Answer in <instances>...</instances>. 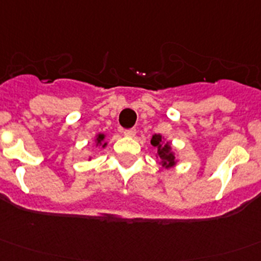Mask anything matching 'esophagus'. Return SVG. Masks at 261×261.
I'll return each instance as SVG.
<instances>
[{
	"label": "esophagus",
	"instance_id": "obj_1",
	"mask_svg": "<svg viewBox=\"0 0 261 261\" xmlns=\"http://www.w3.org/2000/svg\"><path fill=\"white\" fill-rule=\"evenodd\" d=\"M124 136H126V137H135L136 136V129L135 128H130V129H125L124 130Z\"/></svg>",
	"mask_w": 261,
	"mask_h": 261
}]
</instances>
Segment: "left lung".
<instances>
[{
	"mask_svg": "<svg viewBox=\"0 0 261 261\" xmlns=\"http://www.w3.org/2000/svg\"><path fill=\"white\" fill-rule=\"evenodd\" d=\"M151 145L158 150L156 156L160 158L161 165L165 166V168H172V166H174L177 164L174 152L172 151L169 142L164 143L161 135H153L152 138H151Z\"/></svg>",
	"mask_w": 261,
	"mask_h": 261,
	"instance_id": "1",
	"label": "left lung"
}]
</instances>
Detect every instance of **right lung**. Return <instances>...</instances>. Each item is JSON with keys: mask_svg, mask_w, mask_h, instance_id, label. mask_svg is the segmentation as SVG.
<instances>
[{"mask_svg": "<svg viewBox=\"0 0 261 261\" xmlns=\"http://www.w3.org/2000/svg\"><path fill=\"white\" fill-rule=\"evenodd\" d=\"M103 140H105V135H102V133H98V135L96 136V143H97V146L106 147V145H108V143L103 142Z\"/></svg>", "mask_w": 261, "mask_h": 261, "instance_id": "add662e5", "label": "right lung"}]
</instances>
